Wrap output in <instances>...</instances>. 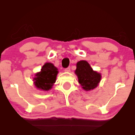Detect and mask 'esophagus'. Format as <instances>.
Listing matches in <instances>:
<instances>
[{
  "label": "esophagus",
  "mask_w": 135,
  "mask_h": 135,
  "mask_svg": "<svg viewBox=\"0 0 135 135\" xmlns=\"http://www.w3.org/2000/svg\"><path fill=\"white\" fill-rule=\"evenodd\" d=\"M65 72H70V68L68 67V68H66V69H65Z\"/></svg>",
  "instance_id": "obj_1"
}]
</instances>
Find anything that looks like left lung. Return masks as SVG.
<instances>
[{"label":"left lung","mask_w":135,"mask_h":135,"mask_svg":"<svg viewBox=\"0 0 135 135\" xmlns=\"http://www.w3.org/2000/svg\"><path fill=\"white\" fill-rule=\"evenodd\" d=\"M75 73L79 83L85 91H90L97 88L101 80V74L94 71L90 65L84 60L77 62Z\"/></svg>","instance_id":"obj_1"}]
</instances>
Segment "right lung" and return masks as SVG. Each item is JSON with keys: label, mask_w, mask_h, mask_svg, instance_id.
<instances>
[{"label": "right lung", "mask_w": 135, "mask_h": 135, "mask_svg": "<svg viewBox=\"0 0 135 135\" xmlns=\"http://www.w3.org/2000/svg\"><path fill=\"white\" fill-rule=\"evenodd\" d=\"M58 69L51 63H46L33 78L34 85L37 89L43 91L51 89L56 82Z\"/></svg>", "instance_id": "obj_1"}]
</instances>
